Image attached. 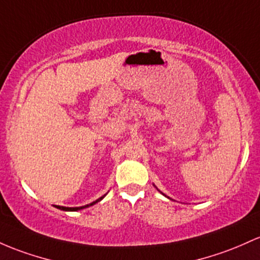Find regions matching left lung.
Returning a JSON list of instances; mask_svg holds the SVG:
<instances>
[{
	"mask_svg": "<svg viewBox=\"0 0 260 260\" xmlns=\"http://www.w3.org/2000/svg\"><path fill=\"white\" fill-rule=\"evenodd\" d=\"M162 195H164V193H162Z\"/></svg>",
	"mask_w": 260,
	"mask_h": 260,
	"instance_id": "8db88e82",
	"label": "left lung"
}]
</instances>
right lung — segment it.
Masks as SVG:
<instances>
[{
    "mask_svg": "<svg viewBox=\"0 0 260 260\" xmlns=\"http://www.w3.org/2000/svg\"><path fill=\"white\" fill-rule=\"evenodd\" d=\"M104 198H105V195H104V196H101V198L96 200V201L91 202L90 205H85V206H80V207H64V206H56V205H55V207H56V209L62 210V211H79V210H82V209H86V207H88V206H92V205H95L96 202L101 201V200L104 199Z\"/></svg>",
    "mask_w": 260,
    "mask_h": 260,
    "instance_id": "obj_1",
    "label": "right lung"
}]
</instances>
